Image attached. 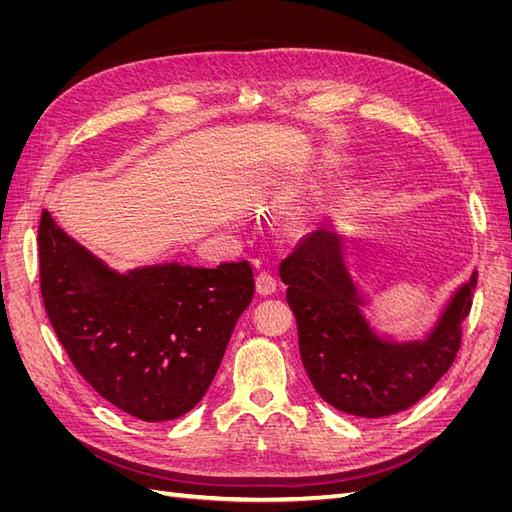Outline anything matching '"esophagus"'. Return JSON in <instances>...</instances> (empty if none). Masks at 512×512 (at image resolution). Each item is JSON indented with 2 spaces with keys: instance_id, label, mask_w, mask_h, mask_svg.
<instances>
[{
  "instance_id": "esophagus-1",
  "label": "esophagus",
  "mask_w": 512,
  "mask_h": 512,
  "mask_svg": "<svg viewBox=\"0 0 512 512\" xmlns=\"http://www.w3.org/2000/svg\"><path fill=\"white\" fill-rule=\"evenodd\" d=\"M256 290H258V294H265V297L267 294H273L277 290L275 275L269 271H260L256 277Z\"/></svg>"
}]
</instances>
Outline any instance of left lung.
Listing matches in <instances>:
<instances>
[{
    "label": "left lung",
    "instance_id": "8db88e82",
    "mask_svg": "<svg viewBox=\"0 0 512 512\" xmlns=\"http://www.w3.org/2000/svg\"><path fill=\"white\" fill-rule=\"evenodd\" d=\"M339 245V235L318 228L280 265L303 367L318 395L337 410L365 418L401 412L455 363L478 275L459 288L425 342L391 344L367 327Z\"/></svg>",
    "mask_w": 512,
    "mask_h": 512
}]
</instances>
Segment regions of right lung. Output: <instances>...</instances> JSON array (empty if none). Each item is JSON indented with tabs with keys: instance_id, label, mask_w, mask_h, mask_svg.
<instances>
[{
	"instance_id": "right-lung-1",
	"label": "right lung",
	"mask_w": 512,
	"mask_h": 512,
	"mask_svg": "<svg viewBox=\"0 0 512 512\" xmlns=\"http://www.w3.org/2000/svg\"><path fill=\"white\" fill-rule=\"evenodd\" d=\"M38 258L46 316L72 365L98 395L147 423L179 418L203 399L254 297L247 260L115 273L46 209Z\"/></svg>"
}]
</instances>
